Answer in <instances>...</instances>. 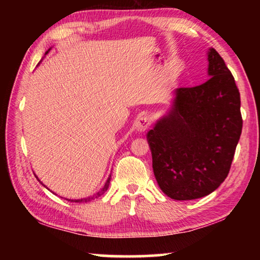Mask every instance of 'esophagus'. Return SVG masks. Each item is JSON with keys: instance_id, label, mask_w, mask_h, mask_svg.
<instances>
[{"instance_id": "34e87169", "label": "esophagus", "mask_w": 260, "mask_h": 260, "mask_svg": "<svg viewBox=\"0 0 260 260\" xmlns=\"http://www.w3.org/2000/svg\"><path fill=\"white\" fill-rule=\"evenodd\" d=\"M149 126H150V119H149V118L146 116L140 117L139 119L136 120L135 127H136V129L140 132H144L146 129H148Z\"/></svg>"}]
</instances>
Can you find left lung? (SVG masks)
<instances>
[{
    "instance_id": "obj_1",
    "label": "left lung",
    "mask_w": 260,
    "mask_h": 260,
    "mask_svg": "<svg viewBox=\"0 0 260 260\" xmlns=\"http://www.w3.org/2000/svg\"><path fill=\"white\" fill-rule=\"evenodd\" d=\"M208 60L209 80L178 88L170 112L147 134L158 186L177 201L201 199L223 182L242 133L234 77L213 48Z\"/></svg>"
}]
</instances>
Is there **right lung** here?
<instances>
[{"label":"right lung","instance_id":"right-lung-1","mask_svg":"<svg viewBox=\"0 0 260 260\" xmlns=\"http://www.w3.org/2000/svg\"><path fill=\"white\" fill-rule=\"evenodd\" d=\"M49 50L50 49H48V51H46V54L45 55H47L48 52H49ZM35 175V174H34ZM35 178L38 179V177L37 175H35ZM39 180V179H38ZM110 180H111V175H110V177L108 178V180H107V182L104 183V186H103V188L101 189L100 191H98L96 193H94L93 196H89V197H87V199H81V200H68V201H70V202H76V203H81V202H90V201H93V200H95V199H98V197H100L101 195H103V193L107 191V189L109 188V184H110ZM39 182H41L40 180H39ZM42 183V182H41ZM43 184V183H42ZM43 186H45V184H43ZM46 187V186H45Z\"/></svg>","mask_w":260,"mask_h":260}]
</instances>
